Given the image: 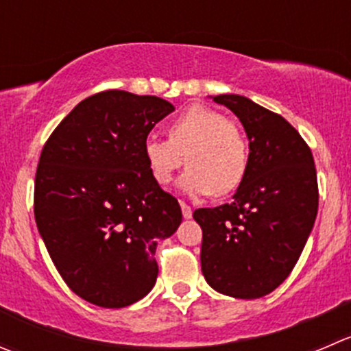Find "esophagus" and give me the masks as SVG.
I'll return each mask as SVG.
<instances>
[{
    "label": "esophagus",
    "mask_w": 351,
    "mask_h": 351,
    "mask_svg": "<svg viewBox=\"0 0 351 351\" xmlns=\"http://www.w3.org/2000/svg\"><path fill=\"white\" fill-rule=\"evenodd\" d=\"M180 206H182V214H183V217H185V219H190V217H192V207L186 206L185 202H180Z\"/></svg>",
    "instance_id": "34e87169"
}]
</instances>
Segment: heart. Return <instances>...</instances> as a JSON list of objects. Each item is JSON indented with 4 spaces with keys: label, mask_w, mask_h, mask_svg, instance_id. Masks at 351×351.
Masks as SVG:
<instances>
[{
    "label": "heart",
    "mask_w": 351,
    "mask_h": 351,
    "mask_svg": "<svg viewBox=\"0 0 351 351\" xmlns=\"http://www.w3.org/2000/svg\"><path fill=\"white\" fill-rule=\"evenodd\" d=\"M168 138L151 135L144 142V158L152 180L168 185L182 168L189 171L180 189L189 195H226L234 192L248 169V144L237 123L206 106H190L168 127Z\"/></svg>",
    "instance_id": "heart-1"
}]
</instances>
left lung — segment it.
I'll list each match as a JSON object with an SVG mask.
<instances>
[{
    "label": "left lung",
    "instance_id": "obj_1",
    "mask_svg": "<svg viewBox=\"0 0 351 351\" xmlns=\"http://www.w3.org/2000/svg\"><path fill=\"white\" fill-rule=\"evenodd\" d=\"M213 101L241 121L250 152L233 202L193 213L200 266L210 288L252 300L276 290L297 264L317 216V175L311 149L283 117L238 94Z\"/></svg>",
    "mask_w": 351,
    "mask_h": 351
}]
</instances>
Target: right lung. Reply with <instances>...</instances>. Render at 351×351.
Returning a JSON list of instances; mask_svg holds the SVG:
<instances>
[{
  "instance_id": "1",
  "label": "right lung",
  "mask_w": 351,
  "mask_h": 351,
  "mask_svg": "<svg viewBox=\"0 0 351 351\" xmlns=\"http://www.w3.org/2000/svg\"><path fill=\"white\" fill-rule=\"evenodd\" d=\"M175 106L127 90L94 94L70 111L40 152L37 230L73 293L104 308L144 298L158 278V240L182 209L152 180L144 142Z\"/></svg>"
}]
</instances>
